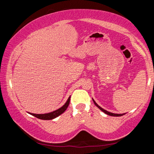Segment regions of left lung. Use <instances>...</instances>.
Returning <instances> with one entry per match:
<instances>
[{"label":"left lung","instance_id":"left-lung-1","mask_svg":"<svg viewBox=\"0 0 154 154\" xmlns=\"http://www.w3.org/2000/svg\"><path fill=\"white\" fill-rule=\"evenodd\" d=\"M92 100H93L94 103V105H95L96 106H97V107H98L99 109H100V110H101V111H102L103 112H104V113H106V115H108V116H115V117H119V116H123V115H124V114H125V113H122V114H117V113H111V112H109V111H107L105 110V109H103L102 107H100V106H99V105H98V104L95 102V100H94L93 98H92Z\"/></svg>","mask_w":154,"mask_h":154}]
</instances>
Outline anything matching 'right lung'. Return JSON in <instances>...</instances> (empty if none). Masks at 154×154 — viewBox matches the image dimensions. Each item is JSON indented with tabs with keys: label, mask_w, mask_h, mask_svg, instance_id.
Segmentation results:
<instances>
[{
	"label": "right lung",
	"mask_w": 154,
	"mask_h": 154,
	"mask_svg": "<svg viewBox=\"0 0 154 154\" xmlns=\"http://www.w3.org/2000/svg\"><path fill=\"white\" fill-rule=\"evenodd\" d=\"M70 99H71V96H69L66 102L65 103L64 105L62 106V107L57 109L56 111L50 112V113H44V114H35V113H29V112H28V113L40 119H43V120H50V119H53L54 118H57V117H58L59 116H60L62 113H63L66 110V109L69 105Z\"/></svg>",
	"instance_id": "right-lung-1"
}]
</instances>
